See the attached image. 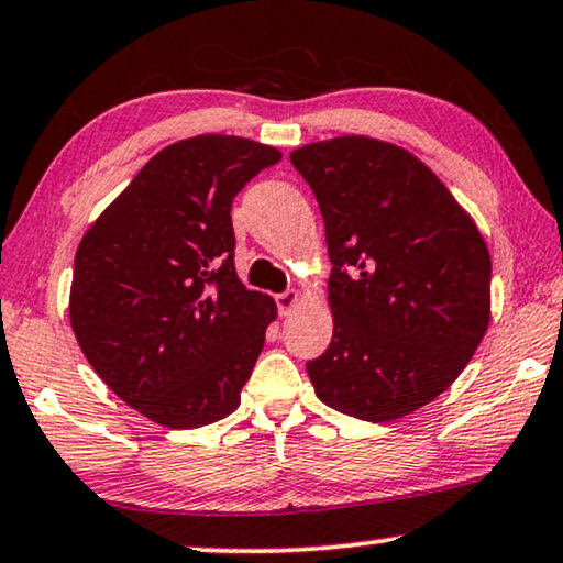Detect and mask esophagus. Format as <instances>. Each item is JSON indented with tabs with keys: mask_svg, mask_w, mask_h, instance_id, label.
I'll return each instance as SVG.
<instances>
[{
	"mask_svg": "<svg viewBox=\"0 0 563 563\" xmlns=\"http://www.w3.org/2000/svg\"><path fill=\"white\" fill-rule=\"evenodd\" d=\"M275 300H278L280 316H288L290 310L298 308V303H300V292H298V290H285V292H280V296H275Z\"/></svg>",
	"mask_w": 563,
	"mask_h": 563,
	"instance_id": "1",
	"label": "esophagus"
}]
</instances>
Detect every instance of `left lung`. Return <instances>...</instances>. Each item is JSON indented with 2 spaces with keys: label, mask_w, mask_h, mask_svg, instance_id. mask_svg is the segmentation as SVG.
Returning <instances> with one entry per match:
<instances>
[{
  "label": "left lung",
  "mask_w": 563,
  "mask_h": 563,
  "mask_svg": "<svg viewBox=\"0 0 563 563\" xmlns=\"http://www.w3.org/2000/svg\"><path fill=\"white\" fill-rule=\"evenodd\" d=\"M333 263V339L308 362L316 397L366 422L430 405L490 323V253L450 189L407 148L368 136L300 146Z\"/></svg>",
  "instance_id": "obj_1"
}]
</instances>
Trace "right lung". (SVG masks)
<instances>
[{
  "label": "right lung",
  "mask_w": 563,
  "mask_h": 563,
  "mask_svg": "<svg viewBox=\"0 0 563 563\" xmlns=\"http://www.w3.org/2000/svg\"><path fill=\"white\" fill-rule=\"evenodd\" d=\"M280 158L242 136L176 141L82 234L73 333L108 389L151 422L195 430L240 407L278 306L238 278L230 209Z\"/></svg>",
  "instance_id": "1"
}]
</instances>
